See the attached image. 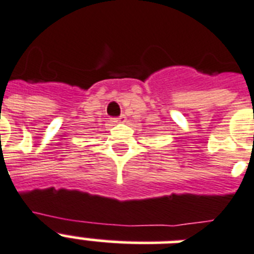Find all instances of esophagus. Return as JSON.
<instances>
[{"label":"esophagus","mask_w":254,"mask_h":254,"mask_svg":"<svg viewBox=\"0 0 254 254\" xmlns=\"http://www.w3.org/2000/svg\"><path fill=\"white\" fill-rule=\"evenodd\" d=\"M125 120H127V117L124 116V115H121L120 117H116V119H114V123L115 124H120V123H125Z\"/></svg>","instance_id":"34e87169"}]
</instances>
